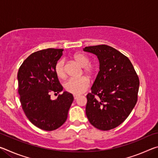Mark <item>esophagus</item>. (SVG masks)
Masks as SVG:
<instances>
[{
  "label": "esophagus",
  "mask_w": 158,
  "mask_h": 158,
  "mask_svg": "<svg viewBox=\"0 0 158 158\" xmlns=\"http://www.w3.org/2000/svg\"><path fill=\"white\" fill-rule=\"evenodd\" d=\"M78 98H79V95H74V100H77V99Z\"/></svg>",
  "instance_id": "esophagus-1"
}]
</instances>
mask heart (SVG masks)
I'll use <instances>...</instances> for the list:
<instances>
[{
	"label": "heart",
	"mask_w": 158,
	"mask_h": 158,
	"mask_svg": "<svg viewBox=\"0 0 158 158\" xmlns=\"http://www.w3.org/2000/svg\"><path fill=\"white\" fill-rule=\"evenodd\" d=\"M75 62L83 68L84 73L88 76L91 77L95 73L94 67L90 64L89 58L84 53H78L74 56ZM55 72L58 77L65 79L66 77L65 60L60 59L58 61L55 66ZM90 81L86 77H81L79 79H71L65 82L64 88L66 91L74 95H80L84 93L89 86Z\"/></svg>",
	"instance_id": "1"
}]
</instances>
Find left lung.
<instances>
[{
	"mask_svg": "<svg viewBox=\"0 0 158 158\" xmlns=\"http://www.w3.org/2000/svg\"><path fill=\"white\" fill-rule=\"evenodd\" d=\"M97 56L100 71L86 95L85 114L90 124L101 130L118 126L137 102L139 79L127 56L108 45L86 47Z\"/></svg>",
	"mask_w": 158,
	"mask_h": 158,
	"instance_id": "obj_1",
	"label": "left lung"
}]
</instances>
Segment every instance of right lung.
Listing matches in <instances>:
<instances>
[{"instance_id":"right-lung-1","label":"right lung","mask_w":158,"mask_h":158,"mask_svg":"<svg viewBox=\"0 0 158 158\" xmlns=\"http://www.w3.org/2000/svg\"><path fill=\"white\" fill-rule=\"evenodd\" d=\"M62 49H47L31 54L19 69L18 92L22 109L29 121L40 129L56 130L66 121L73 95L63 90L55 66L63 55Z\"/></svg>"}]
</instances>
